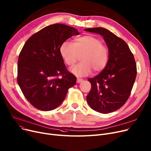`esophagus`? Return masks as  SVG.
I'll return each mask as SVG.
<instances>
[{
	"label": "esophagus",
	"instance_id": "esophagus-1",
	"mask_svg": "<svg viewBox=\"0 0 151 151\" xmlns=\"http://www.w3.org/2000/svg\"><path fill=\"white\" fill-rule=\"evenodd\" d=\"M83 79H81V78H77V81H76L77 83H81V82H83Z\"/></svg>",
	"mask_w": 151,
	"mask_h": 151
}]
</instances>
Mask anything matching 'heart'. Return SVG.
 I'll return each instance as SVG.
<instances>
[{
	"label": "heart",
	"instance_id": "obj_1",
	"mask_svg": "<svg viewBox=\"0 0 151 151\" xmlns=\"http://www.w3.org/2000/svg\"><path fill=\"white\" fill-rule=\"evenodd\" d=\"M60 52L68 66H73L82 55L81 63L70 68L71 72L78 77L88 76L92 70L100 72L106 67L109 58L107 47L99 38L90 35L76 38L73 43L63 42Z\"/></svg>",
	"mask_w": 151,
	"mask_h": 151
}]
</instances>
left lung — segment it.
<instances>
[{"instance_id": "8db88e82", "label": "left lung", "mask_w": 151, "mask_h": 151, "mask_svg": "<svg viewBox=\"0 0 151 151\" xmlns=\"http://www.w3.org/2000/svg\"><path fill=\"white\" fill-rule=\"evenodd\" d=\"M84 30L104 37L109 52L106 67L88 80L91 89L87 101L99 113H112L121 108L130 96L137 73L135 60L125 42L108 29L94 27Z\"/></svg>"}]
</instances>
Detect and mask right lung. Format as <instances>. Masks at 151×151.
Instances as JSON below:
<instances>
[{
  "instance_id": "add662e5",
  "label": "right lung",
  "mask_w": 151,
  "mask_h": 151,
  "mask_svg": "<svg viewBox=\"0 0 151 151\" xmlns=\"http://www.w3.org/2000/svg\"><path fill=\"white\" fill-rule=\"evenodd\" d=\"M79 32L62 24L46 26L32 35L24 45L18 61L17 81L30 104L51 111L64 100L76 78L67 70L60 52L62 43Z\"/></svg>"
}]
</instances>
